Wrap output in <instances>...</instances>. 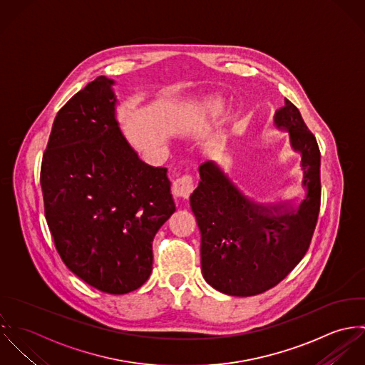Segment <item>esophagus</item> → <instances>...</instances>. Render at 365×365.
I'll use <instances>...</instances> for the list:
<instances>
[{
  "mask_svg": "<svg viewBox=\"0 0 365 365\" xmlns=\"http://www.w3.org/2000/svg\"><path fill=\"white\" fill-rule=\"evenodd\" d=\"M195 189V182L192 175H183L182 178L176 179L172 185V193L176 197H182V199H187L192 192Z\"/></svg>",
  "mask_w": 365,
  "mask_h": 365,
  "instance_id": "1",
  "label": "esophagus"
}]
</instances>
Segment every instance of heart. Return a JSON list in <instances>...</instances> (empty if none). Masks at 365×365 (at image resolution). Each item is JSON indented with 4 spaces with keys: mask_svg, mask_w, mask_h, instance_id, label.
<instances>
[{
    "mask_svg": "<svg viewBox=\"0 0 365 365\" xmlns=\"http://www.w3.org/2000/svg\"><path fill=\"white\" fill-rule=\"evenodd\" d=\"M205 110H206L210 115H217V114L221 113V110H222V104L220 103L219 100L212 98V100H209V101L206 103Z\"/></svg>",
    "mask_w": 365,
    "mask_h": 365,
    "instance_id": "b5f03b06",
    "label": "heart"
}]
</instances>
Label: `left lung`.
<instances>
[{
	"label": "left lung",
	"mask_w": 365,
	"mask_h": 365,
	"mask_svg": "<svg viewBox=\"0 0 365 365\" xmlns=\"http://www.w3.org/2000/svg\"><path fill=\"white\" fill-rule=\"evenodd\" d=\"M287 133V148L299 155L296 195L284 205H261L213 160L199 166L200 182L190 195L202 234L203 278L231 296H254L288 277L309 250L320 210V150L299 110L287 98L274 115Z\"/></svg>",
	"instance_id": "obj_1"
}]
</instances>
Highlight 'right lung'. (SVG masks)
Listing matches in <instances>:
<instances>
[{"instance_id": "add662e5", "label": "right lung", "mask_w": 365, "mask_h": 365, "mask_svg": "<svg viewBox=\"0 0 365 365\" xmlns=\"http://www.w3.org/2000/svg\"><path fill=\"white\" fill-rule=\"evenodd\" d=\"M114 81L98 76L59 110L41 166L45 217L65 265L124 294L152 271V241L176 210L166 168L138 158L115 120Z\"/></svg>"}]
</instances>
